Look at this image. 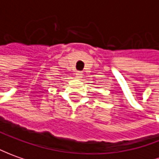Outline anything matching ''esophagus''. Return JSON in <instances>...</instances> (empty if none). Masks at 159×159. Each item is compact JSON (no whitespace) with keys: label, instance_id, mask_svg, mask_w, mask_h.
Instances as JSON below:
<instances>
[{"label":"esophagus","instance_id":"obj_1","mask_svg":"<svg viewBox=\"0 0 159 159\" xmlns=\"http://www.w3.org/2000/svg\"><path fill=\"white\" fill-rule=\"evenodd\" d=\"M82 73L81 72H76L75 73V77H76V79H80V78H82Z\"/></svg>","mask_w":159,"mask_h":159}]
</instances>
